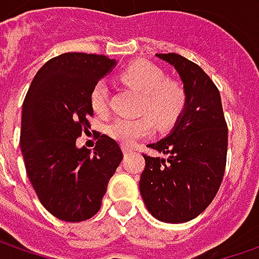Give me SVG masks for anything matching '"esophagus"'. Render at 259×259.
Returning <instances> with one entry per match:
<instances>
[{"mask_svg": "<svg viewBox=\"0 0 259 259\" xmlns=\"http://www.w3.org/2000/svg\"><path fill=\"white\" fill-rule=\"evenodd\" d=\"M122 151H124V154H130L131 153V148L130 147H122Z\"/></svg>", "mask_w": 259, "mask_h": 259, "instance_id": "34e87169", "label": "esophagus"}]
</instances>
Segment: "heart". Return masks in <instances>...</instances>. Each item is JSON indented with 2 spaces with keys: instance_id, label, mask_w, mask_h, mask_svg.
I'll list each match as a JSON object with an SVG mask.
<instances>
[{
  "instance_id": "heart-1",
  "label": "heart",
  "mask_w": 259,
  "mask_h": 259,
  "mask_svg": "<svg viewBox=\"0 0 259 259\" xmlns=\"http://www.w3.org/2000/svg\"><path fill=\"white\" fill-rule=\"evenodd\" d=\"M121 79L144 95L141 112L150 115L158 128H170L183 114L187 102L183 85L176 80H167L164 72L153 63L143 60L134 62L122 70ZM89 101L96 114H104L106 111L108 85L104 80L92 88ZM150 133L151 121L148 118H118L106 126V134L124 145H131Z\"/></svg>"
}]
</instances>
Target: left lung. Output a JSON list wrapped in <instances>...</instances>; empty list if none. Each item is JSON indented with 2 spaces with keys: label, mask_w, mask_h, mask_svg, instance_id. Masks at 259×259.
Wrapping results in <instances>:
<instances>
[{
  "label": "left lung",
  "mask_w": 259,
  "mask_h": 259,
  "mask_svg": "<svg viewBox=\"0 0 259 259\" xmlns=\"http://www.w3.org/2000/svg\"><path fill=\"white\" fill-rule=\"evenodd\" d=\"M176 69L187 95L183 114L163 140L147 147L140 193L145 207L165 224H183L203 212L222 183L228 128L221 94L200 66L177 53L155 55Z\"/></svg>",
  "instance_id": "left-lung-1"
}]
</instances>
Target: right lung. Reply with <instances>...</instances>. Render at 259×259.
I'll use <instances>...</instances> for the list:
<instances>
[{
    "label": "right lung",
    "instance_id": "add662e5",
    "mask_svg": "<svg viewBox=\"0 0 259 259\" xmlns=\"http://www.w3.org/2000/svg\"><path fill=\"white\" fill-rule=\"evenodd\" d=\"M116 60L86 53L50 59L34 76L21 114L20 147L27 176L47 212L65 222L91 219L122 161L118 143L101 135L94 151L76 138L91 128V91Z\"/></svg>",
    "mask_w": 259,
    "mask_h": 259
}]
</instances>
